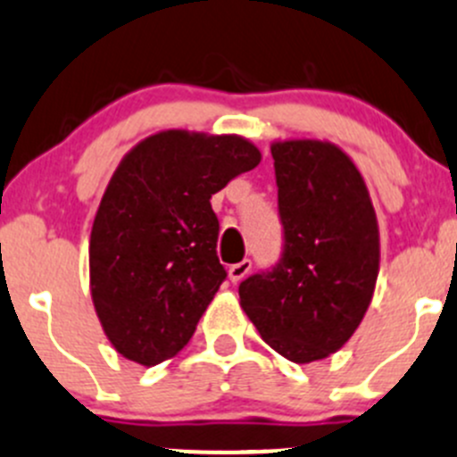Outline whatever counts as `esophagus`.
I'll return each instance as SVG.
<instances>
[{
	"label": "esophagus",
	"mask_w": 457,
	"mask_h": 457,
	"mask_svg": "<svg viewBox=\"0 0 457 457\" xmlns=\"http://www.w3.org/2000/svg\"><path fill=\"white\" fill-rule=\"evenodd\" d=\"M250 270H252V261L250 259H243L241 263H234V265H229V281L232 283H238V281H243V278L247 277V274H250Z\"/></svg>",
	"instance_id": "esophagus-1"
}]
</instances>
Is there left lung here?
Masks as SVG:
<instances>
[{"instance_id":"left-lung-1","label":"left lung","mask_w":457,"mask_h":457,"mask_svg":"<svg viewBox=\"0 0 457 457\" xmlns=\"http://www.w3.org/2000/svg\"><path fill=\"white\" fill-rule=\"evenodd\" d=\"M281 259L238 286L265 344L296 364L339 351L364 319L379 270V232L364 179L339 147L272 145Z\"/></svg>"}]
</instances>
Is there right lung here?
Here are the masks:
<instances>
[{
    "label": "right lung",
    "mask_w": 457,
    "mask_h": 457,
    "mask_svg": "<svg viewBox=\"0 0 457 457\" xmlns=\"http://www.w3.org/2000/svg\"><path fill=\"white\" fill-rule=\"evenodd\" d=\"M261 162L238 136L162 131L111 179L91 229V296L122 357L156 366L192 339L228 272L212 194Z\"/></svg>",
    "instance_id": "right-lung-1"
}]
</instances>
